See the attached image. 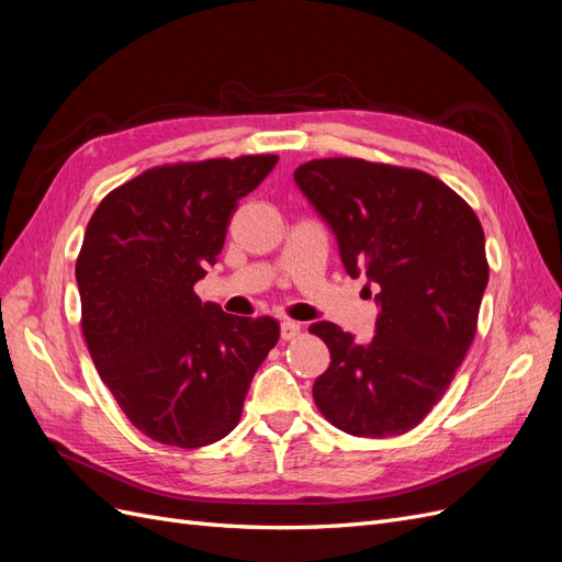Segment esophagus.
<instances>
[{"mask_svg": "<svg viewBox=\"0 0 562 562\" xmlns=\"http://www.w3.org/2000/svg\"><path fill=\"white\" fill-rule=\"evenodd\" d=\"M300 335V323L295 321H281V339H295Z\"/></svg>", "mask_w": 562, "mask_h": 562, "instance_id": "1", "label": "esophagus"}]
</instances>
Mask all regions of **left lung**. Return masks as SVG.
<instances>
[{
	"label": "left lung",
	"instance_id": "obj_1",
	"mask_svg": "<svg viewBox=\"0 0 562 562\" xmlns=\"http://www.w3.org/2000/svg\"><path fill=\"white\" fill-rule=\"evenodd\" d=\"M293 178L347 274L380 288L370 342L330 321L310 326L330 351L314 401L351 436H401L431 413L473 342L487 285L483 227L462 196L415 168L339 157L302 164Z\"/></svg>",
	"mask_w": 562,
	"mask_h": 562
}]
</instances>
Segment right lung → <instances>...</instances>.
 Segmentation results:
<instances>
[{"mask_svg": "<svg viewBox=\"0 0 562 562\" xmlns=\"http://www.w3.org/2000/svg\"><path fill=\"white\" fill-rule=\"evenodd\" d=\"M279 157L149 168L110 192L77 258L91 359L133 427L164 446L201 448L241 417L279 323L194 295L225 246L229 217Z\"/></svg>", "mask_w": 562, "mask_h": 562, "instance_id": "obj_1", "label": "right lung"}]
</instances>
